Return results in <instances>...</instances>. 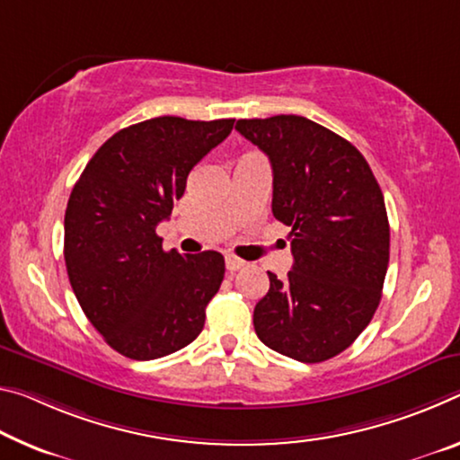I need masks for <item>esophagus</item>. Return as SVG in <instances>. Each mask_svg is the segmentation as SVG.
<instances>
[{
    "instance_id": "1",
    "label": "esophagus",
    "mask_w": 460,
    "mask_h": 460,
    "mask_svg": "<svg viewBox=\"0 0 460 460\" xmlns=\"http://www.w3.org/2000/svg\"><path fill=\"white\" fill-rule=\"evenodd\" d=\"M225 266H227L229 272H235V270H242L245 266V261L242 258L233 256V253H227V256H225Z\"/></svg>"
}]
</instances>
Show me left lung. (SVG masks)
<instances>
[{
    "instance_id": "obj_1",
    "label": "left lung",
    "mask_w": 460,
    "mask_h": 460,
    "mask_svg": "<svg viewBox=\"0 0 460 460\" xmlns=\"http://www.w3.org/2000/svg\"><path fill=\"white\" fill-rule=\"evenodd\" d=\"M272 164V213L293 227L295 264L253 309L268 348L323 362L352 344L381 303L389 218L373 170L352 143L305 116L237 120Z\"/></svg>"
}]
</instances>
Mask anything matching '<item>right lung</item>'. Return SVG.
Returning a JSON list of instances; mask_svg holds the SVG:
<instances>
[{
    "label": "right lung",
    "instance_id": "obj_1",
    "mask_svg": "<svg viewBox=\"0 0 460 460\" xmlns=\"http://www.w3.org/2000/svg\"><path fill=\"white\" fill-rule=\"evenodd\" d=\"M233 122L180 116L137 122L108 138L73 186L65 210L71 288L106 344L127 358H162L202 332L225 260L218 252H164L155 227Z\"/></svg>",
    "mask_w": 460,
    "mask_h": 460
}]
</instances>
